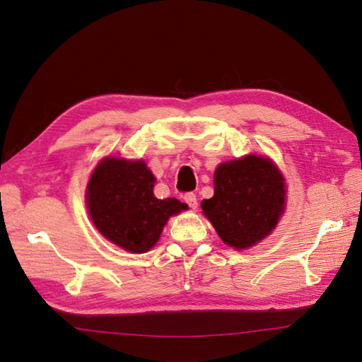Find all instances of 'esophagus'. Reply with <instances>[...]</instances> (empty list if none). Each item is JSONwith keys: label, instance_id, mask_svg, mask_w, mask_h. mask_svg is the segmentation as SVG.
Returning <instances> with one entry per match:
<instances>
[{"label": "esophagus", "instance_id": "obj_1", "mask_svg": "<svg viewBox=\"0 0 362 362\" xmlns=\"http://www.w3.org/2000/svg\"><path fill=\"white\" fill-rule=\"evenodd\" d=\"M184 201L187 202V205L190 208H193V210H196V208H198V198H196L194 193H185L184 194Z\"/></svg>", "mask_w": 362, "mask_h": 362}]
</instances>
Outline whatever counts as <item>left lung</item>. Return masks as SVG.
I'll use <instances>...</instances> for the list:
<instances>
[{
    "mask_svg": "<svg viewBox=\"0 0 362 362\" xmlns=\"http://www.w3.org/2000/svg\"><path fill=\"white\" fill-rule=\"evenodd\" d=\"M201 206L223 243L250 247L273 231L284 213V177L259 156L226 161L214 173V196Z\"/></svg>",
    "mask_w": 362,
    "mask_h": 362,
    "instance_id": "8db88e82",
    "label": "left lung"
}]
</instances>
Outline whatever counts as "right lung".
<instances>
[{
    "instance_id": "obj_1",
    "label": "right lung",
    "mask_w": 362,
    "mask_h": 362,
    "mask_svg": "<svg viewBox=\"0 0 362 362\" xmlns=\"http://www.w3.org/2000/svg\"><path fill=\"white\" fill-rule=\"evenodd\" d=\"M156 178L146 164L107 157L87 184V208L93 225L107 240L133 254L154 246L169 217L187 205L175 198L157 199Z\"/></svg>"
}]
</instances>
